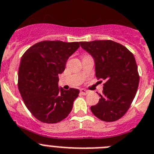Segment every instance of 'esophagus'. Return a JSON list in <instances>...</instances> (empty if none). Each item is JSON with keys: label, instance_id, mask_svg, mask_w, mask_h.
Listing matches in <instances>:
<instances>
[{"label": "esophagus", "instance_id": "1", "mask_svg": "<svg viewBox=\"0 0 154 154\" xmlns=\"http://www.w3.org/2000/svg\"><path fill=\"white\" fill-rule=\"evenodd\" d=\"M80 93L82 94H84V95H86V94H88V91H87V90L85 89H80Z\"/></svg>", "mask_w": 154, "mask_h": 154}]
</instances>
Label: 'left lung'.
<instances>
[{"label": "left lung", "instance_id": "8db88e82", "mask_svg": "<svg viewBox=\"0 0 154 154\" xmlns=\"http://www.w3.org/2000/svg\"><path fill=\"white\" fill-rule=\"evenodd\" d=\"M80 44L94 59L97 78L106 81L103 94H99L100 99L91 106V111L103 121H116L127 113L137 91L140 77L134 54L113 41Z\"/></svg>", "mask_w": 154, "mask_h": 154}]
</instances>
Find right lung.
<instances>
[{
    "label": "right lung",
    "instance_id": "add662e5",
    "mask_svg": "<svg viewBox=\"0 0 154 154\" xmlns=\"http://www.w3.org/2000/svg\"><path fill=\"white\" fill-rule=\"evenodd\" d=\"M79 48L78 42L44 41L30 47L22 56L19 91L27 109L40 121L56 124L71 111L80 91L58 87V75Z\"/></svg>",
    "mask_w": 154,
    "mask_h": 154
}]
</instances>
